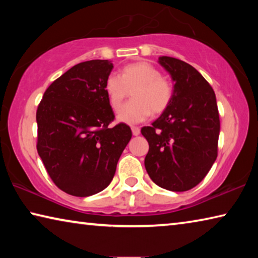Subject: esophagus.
<instances>
[{
    "label": "esophagus",
    "mask_w": 258,
    "mask_h": 258,
    "mask_svg": "<svg viewBox=\"0 0 258 258\" xmlns=\"http://www.w3.org/2000/svg\"><path fill=\"white\" fill-rule=\"evenodd\" d=\"M132 133H133V135H135V137H137V135L140 134V128L137 127V126H133V127H132Z\"/></svg>",
    "instance_id": "34e87169"
}]
</instances>
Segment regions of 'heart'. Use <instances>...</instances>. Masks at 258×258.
Instances as JSON below:
<instances>
[{"instance_id": "b5f03b06", "label": "heart", "mask_w": 258, "mask_h": 258, "mask_svg": "<svg viewBox=\"0 0 258 258\" xmlns=\"http://www.w3.org/2000/svg\"><path fill=\"white\" fill-rule=\"evenodd\" d=\"M104 91L113 110H117L132 91V99L119 109L117 119L137 124L164 112L172 102L174 90L159 69L147 61L126 64L120 75L110 74L104 82Z\"/></svg>"}]
</instances>
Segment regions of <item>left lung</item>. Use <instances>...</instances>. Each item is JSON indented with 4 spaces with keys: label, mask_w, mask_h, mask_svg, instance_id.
Listing matches in <instances>:
<instances>
[{
    "label": "left lung",
    "mask_w": 258,
    "mask_h": 258,
    "mask_svg": "<svg viewBox=\"0 0 258 258\" xmlns=\"http://www.w3.org/2000/svg\"><path fill=\"white\" fill-rule=\"evenodd\" d=\"M158 62L174 82L168 108L141 133L149 143L145 166L157 185L182 192L204 180L217 157L220 117L209 83L191 64L172 56Z\"/></svg>",
    "instance_id": "8db88e82"
}]
</instances>
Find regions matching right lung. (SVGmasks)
Masks as SVG:
<instances>
[{"instance_id":"right-lung-1","label":"right lung","mask_w":258,"mask_h":258,"mask_svg":"<svg viewBox=\"0 0 258 258\" xmlns=\"http://www.w3.org/2000/svg\"><path fill=\"white\" fill-rule=\"evenodd\" d=\"M111 61L90 60L52 83L36 111L37 152L54 184L89 197L110 184L132 131L115 118L104 91Z\"/></svg>"}]
</instances>
